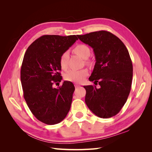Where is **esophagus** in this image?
Returning a JSON list of instances; mask_svg holds the SVG:
<instances>
[{"mask_svg": "<svg viewBox=\"0 0 152 152\" xmlns=\"http://www.w3.org/2000/svg\"><path fill=\"white\" fill-rule=\"evenodd\" d=\"M80 85L78 84H75V87H80Z\"/></svg>", "mask_w": 152, "mask_h": 152, "instance_id": "1", "label": "esophagus"}]
</instances>
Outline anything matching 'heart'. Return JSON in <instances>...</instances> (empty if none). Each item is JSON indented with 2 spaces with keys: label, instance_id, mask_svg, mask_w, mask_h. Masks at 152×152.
<instances>
[{
  "label": "heart",
  "instance_id": "1",
  "mask_svg": "<svg viewBox=\"0 0 152 152\" xmlns=\"http://www.w3.org/2000/svg\"><path fill=\"white\" fill-rule=\"evenodd\" d=\"M73 51L77 55L84 59L88 58L90 56L91 50L85 44H79L76 45L73 49ZM68 53L64 52L59 59V65L62 69H66L68 66ZM87 75V70L86 69L75 70H72L68 71L65 75V80L73 82H80L84 79Z\"/></svg>",
  "mask_w": 152,
  "mask_h": 152
}]
</instances>
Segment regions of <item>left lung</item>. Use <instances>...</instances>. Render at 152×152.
Here are the masks:
<instances>
[{
    "instance_id": "8db88e82",
    "label": "left lung",
    "mask_w": 152,
    "mask_h": 152,
    "mask_svg": "<svg viewBox=\"0 0 152 152\" xmlns=\"http://www.w3.org/2000/svg\"><path fill=\"white\" fill-rule=\"evenodd\" d=\"M93 49L96 63L89 78L94 84L84 86L85 102L96 116L112 117L121 111L130 93L132 63L125 45L117 36L101 30L77 35Z\"/></svg>"
}]
</instances>
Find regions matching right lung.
<instances>
[{
	"label": "right lung",
	"instance_id": "right-lung-1",
	"mask_svg": "<svg viewBox=\"0 0 152 152\" xmlns=\"http://www.w3.org/2000/svg\"><path fill=\"white\" fill-rule=\"evenodd\" d=\"M75 35H45L36 39L27 49L21 68V82L24 98L31 112L39 121L48 125L61 122L70 109L72 82H61L59 59L61 54L75 42Z\"/></svg>",
	"mask_w": 152,
	"mask_h": 152
}]
</instances>
